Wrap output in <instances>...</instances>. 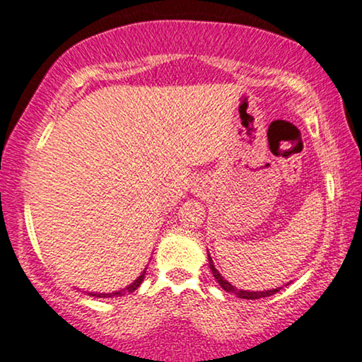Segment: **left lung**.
Wrapping results in <instances>:
<instances>
[{
    "label": "left lung",
    "mask_w": 362,
    "mask_h": 362,
    "mask_svg": "<svg viewBox=\"0 0 362 362\" xmlns=\"http://www.w3.org/2000/svg\"><path fill=\"white\" fill-rule=\"evenodd\" d=\"M208 261H209L211 271H213L214 279L218 281L219 286H221V288H223L224 291H228V293H234V294L238 296V298H241V299H259V298H267V296H273L274 293H278V291L281 289V288L269 289V291H243V289H236L233 284H229L228 281L224 279L221 274H219V271L214 267L213 259H211L209 255H208Z\"/></svg>",
    "instance_id": "left-lung-1"
}]
</instances>
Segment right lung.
<instances>
[{
    "label": "right lung",
    "instance_id": "obj_1",
    "mask_svg": "<svg viewBox=\"0 0 362 362\" xmlns=\"http://www.w3.org/2000/svg\"><path fill=\"white\" fill-rule=\"evenodd\" d=\"M144 274H146V271H143V274H141L139 278L134 281V283H131L126 289L115 291V293H89V296H95V298H112V296H116V298H118V296H123L124 293H133V291L138 289V288H139V284L143 283Z\"/></svg>",
    "mask_w": 362,
    "mask_h": 362
}]
</instances>
